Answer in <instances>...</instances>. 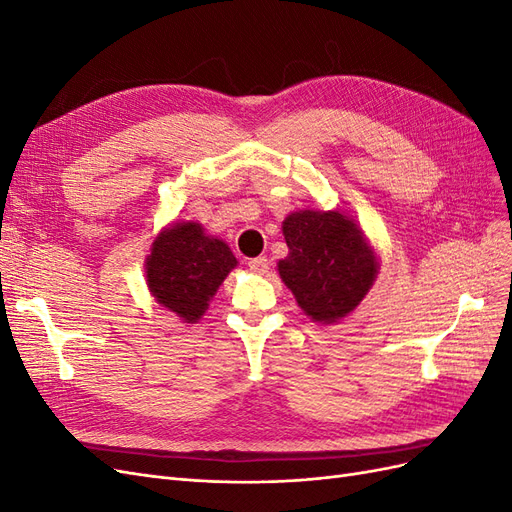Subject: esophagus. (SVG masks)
Here are the masks:
<instances>
[{"label": "esophagus", "instance_id": "esophagus-1", "mask_svg": "<svg viewBox=\"0 0 512 512\" xmlns=\"http://www.w3.org/2000/svg\"><path fill=\"white\" fill-rule=\"evenodd\" d=\"M247 267H250V271L258 273V275H265L269 271V260L267 258H250L247 260Z\"/></svg>", "mask_w": 512, "mask_h": 512}]
</instances>
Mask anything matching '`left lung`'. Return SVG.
<instances>
[{
	"label": "left lung",
	"mask_w": 512,
	"mask_h": 512,
	"mask_svg": "<svg viewBox=\"0 0 512 512\" xmlns=\"http://www.w3.org/2000/svg\"><path fill=\"white\" fill-rule=\"evenodd\" d=\"M288 256L282 282L314 322L346 318L363 301L380 269L361 226L339 211H294L282 224Z\"/></svg>",
	"instance_id": "obj_1"
}]
</instances>
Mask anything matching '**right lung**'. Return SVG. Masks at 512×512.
I'll use <instances>...</instances> for the list:
<instances>
[{
	"instance_id": "right-lung-1",
	"label": "right lung",
	"mask_w": 512,
	"mask_h": 512,
	"mask_svg": "<svg viewBox=\"0 0 512 512\" xmlns=\"http://www.w3.org/2000/svg\"><path fill=\"white\" fill-rule=\"evenodd\" d=\"M237 267L230 247L198 222L166 226L145 260L147 286L156 301L183 322H198L226 275Z\"/></svg>"
}]
</instances>
